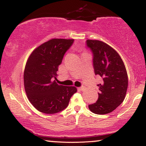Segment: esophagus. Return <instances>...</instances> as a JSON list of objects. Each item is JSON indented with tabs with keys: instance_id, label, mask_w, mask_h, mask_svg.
I'll return each instance as SVG.
<instances>
[{
	"instance_id": "obj_1",
	"label": "esophagus",
	"mask_w": 146,
	"mask_h": 146,
	"mask_svg": "<svg viewBox=\"0 0 146 146\" xmlns=\"http://www.w3.org/2000/svg\"><path fill=\"white\" fill-rule=\"evenodd\" d=\"M79 89L81 91H83V90H85V87L84 86H82L80 88H79Z\"/></svg>"
}]
</instances>
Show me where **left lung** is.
Returning <instances> with one entry per match:
<instances>
[{"label": "left lung", "instance_id": "8db88e82", "mask_svg": "<svg viewBox=\"0 0 146 146\" xmlns=\"http://www.w3.org/2000/svg\"><path fill=\"white\" fill-rule=\"evenodd\" d=\"M87 46L93 54L96 75L101 78L98 99L88 106L96 114H106L123 102L126 94L128 78L126 69L119 54L110 46L96 40H87Z\"/></svg>", "mask_w": 146, "mask_h": 146}]
</instances>
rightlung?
<instances>
[{
    "instance_id": "1",
    "label": "right lung",
    "mask_w": 146,
    "mask_h": 146,
    "mask_svg": "<svg viewBox=\"0 0 146 146\" xmlns=\"http://www.w3.org/2000/svg\"><path fill=\"white\" fill-rule=\"evenodd\" d=\"M74 39L53 38L34 50L24 72V84L27 97L40 112L52 114L64 110L77 92L74 86L56 83L57 71L64 55Z\"/></svg>"
}]
</instances>
